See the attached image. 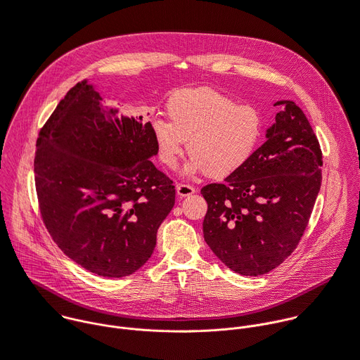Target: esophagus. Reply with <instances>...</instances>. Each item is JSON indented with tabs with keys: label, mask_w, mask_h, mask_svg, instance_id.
Listing matches in <instances>:
<instances>
[{
	"label": "esophagus",
	"mask_w": 360,
	"mask_h": 360,
	"mask_svg": "<svg viewBox=\"0 0 360 360\" xmlns=\"http://www.w3.org/2000/svg\"><path fill=\"white\" fill-rule=\"evenodd\" d=\"M176 190H177V194L179 197H188L191 194H194L197 190L193 187V186H188V184H177L176 186Z\"/></svg>",
	"instance_id": "1"
}]
</instances>
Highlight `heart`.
I'll use <instances>...</instances> for the list:
<instances>
[{
  "instance_id": "obj_1",
  "label": "heart",
  "mask_w": 360,
  "mask_h": 360,
  "mask_svg": "<svg viewBox=\"0 0 360 360\" xmlns=\"http://www.w3.org/2000/svg\"><path fill=\"white\" fill-rule=\"evenodd\" d=\"M167 120L155 118L150 132L159 160L176 169L188 142L187 174L207 172L215 179L242 169L263 135V117L250 104L236 101L211 87L174 93L166 104Z\"/></svg>"
}]
</instances>
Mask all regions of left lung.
Returning a JSON list of instances; mask_svg holds the SVG:
<instances>
[{"label":"left lung","mask_w":360,"mask_h":360,"mask_svg":"<svg viewBox=\"0 0 360 360\" xmlns=\"http://www.w3.org/2000/svg\"><path fill=\"white\" fill-rule=\"evenodd\" d=\"M274 105L283 110L249 162L222 184L201 188L204 239L243 276L269 273L292 253L321 188L322 153L307 117L294 101Z\"/></svg>","instance_id":"8db88e82"}]
</instances>
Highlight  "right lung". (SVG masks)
I'll return each mask as SVG.
<instances>
[{
    "label": "right lung",
    "instance_id": "add662e5",
    "mask_svg": "<svg viewBox=\"0 0 360 360\" xmlns=\"http://www.w3.org/2000/svg\"><path fill=\"white\" fill-rule=\"evenodd\" d=\"M156 155L150 122L105 107L87 80L66 94L39 132L34 162L42 219L66 256L111 278L148 262L176 198Z\"/></svg>",
    "mask_w": 360,
    "mask_h": 360
}]
</instances>
